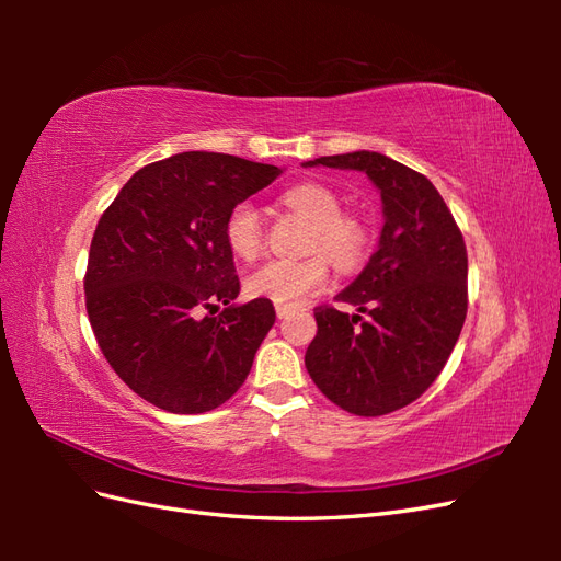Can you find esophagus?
<instances>
[{
	"mask_svg": "<svg viewBox=\"0 0 561 561\" xmlns=\"http://www.w3.org/2000/svg\"><path fill=\"white\" fill-rule=\"evenodd\" d=\"M295 309L293 307H283V304H276V313H278V318H287L290 316Z\"/></svg>",
	"mask_w": 561,
	"mask_h": 561,
	"instance_id": "esophagus-1",
	"label": "esophagus"
}]
</instances>
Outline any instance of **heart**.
Here are the masks:
<instances>
[{
  "label": "heart",
  "instance_id": "b5f03b06",
  "mask_svg": "<svg viewBox=\"0 0 561 561\" xmlns=\"http://www.w3.org/2000/svg\"><path fill=\"white\" fill-rule=\"evenodd\" d=\"M283 201L293 210L313 219L307 260H271L248 276V293L283 307H295L301 299L320 293L328 285L330 262L351 268L363 260L369 231L360 217L342 210V198L328 184L299 182L285 192ZM225 243L239 260H254L264 248L262 215L252 201H241L225 219Z\"/></svg>",
  "mask_w": 561,
  "mask_h": 561
}]
</instances>
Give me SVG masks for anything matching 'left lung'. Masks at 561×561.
Returning <instances> with one entry per match:
<instances>
[{
	"label": "left lung",
	"instance_id": "1",
	"mask_svg": "<svg viewBox=\"0 0 561 561\" xmlns=\"http://www.w3.org/2000/svg\"><path fill=\"white\" fill-rule=\"evenodd\" d=\"M304 165L363 171L383 201V229L363 274L313 309L318 334L304 355L322 396L358 416H381L426 393L447 365L468 311V252L433 182L377 151Z\"/></svg>",
	"mask_w": 561,
	"mask_h": 561
}]
</instances>
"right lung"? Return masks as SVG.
<instances>
[{"label":"right lung","mask_w":561,"mask_h":561,"mask_svg":"<svg viewBox=\"0 0 561 561\" xmlns=\"http://www.w3.org/2000/svg\"><path fill=\"white\" fill-rule=\"evenodd\" d=\"M278 175L276 165L184 151L140 168L100 217L83 276L87 313L118 379L159 410L225 404L276 322L268 299L231 304L241 280L225 219Z\"/></svg>","instance_id":"right-lung-1"}]
</instances>
